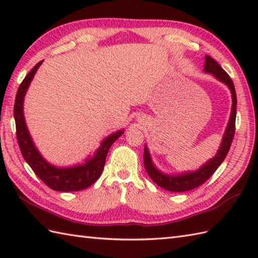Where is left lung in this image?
<instances>
[{
    "label": "left lung",
    "instance_id": "obj_1",
    "mask_svg": "<svg viewBox=\"0 0 258 258\" xmlns=\"http://www.w3.org/2000/svg\"><path fill=\"white\" fill-rule=\"evenodd\" d=\"M204 71L207 73H212L217 80H220L223 83H225L229 90L232 92V98H233V105H232V113L231 117H229V122L224 134L223 141L221 143V147L218 150L215 157L205 163L200 169L193 173H184L179 175H166L161 173L153 164L149 150L147 147H144V166L149 176L152 178L153 182H155L158 186H161L164 189H167L169 191H186L194 189L199 187L200 185L204 184L206 180L210 178L212 175L215 173L218 166L221 165L223 161L225 160L227 153L229 151V147L232 145L233 138L235 134V120H236V92H235V86L232 79L229 75L224 71L221 65L218 64L215 59L211 56H205V67Z\"/></svg>",
    "mask_w": 258,
    "mask_h": 258
}]
</instances>
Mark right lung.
Instances as JSON below:
<instances>
[{
	"label": "right lung",
	"mask_w": 258,
	"mask_h": 258,
	"mask_svg": "<svg viewBox=\"0 0 258 258\" xmlns=\"http://www.w3.org/2000/svg\"><path fill=\"white\" fill-rule=\"evenodd\" d=\"M43 61L38 62L31 72L22 81L16 93L14 104V118L16 126V139L20 150L24 160L29 164L38 178L48 187L58 191H78L89 187L94 184L97 178L101 176L109 147L124 132L117 131L116 133L109 135L102 142V144L92 158H87L83 165H78L68 168H58L48 164L41 156L27 131L24 115H23V101L25 93L29 89L31 81L34 78L37 69Z\"/></svg>",
	"instance_id": "1"
}]
</instances>
